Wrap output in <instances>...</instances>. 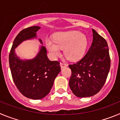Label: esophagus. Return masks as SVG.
<instances>
[{
  "instance_id": "obj_1",
  "label": "esophagus",
  "mask_w": 120,
  "mask_h": 120,
  "mask_svg": "<svg viewBox=\"0 0 120 120\" xmlns=\"http://www.w3.org/2000/svg\"><path fill=\"white\" fill-rule=\"evenodd\" d=\"M60 67H61V68H64V67L68 66V64H67L66 63H65L61 62L60 63Z\"/></svg>"
}]
</instances>
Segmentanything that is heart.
Masks as SVG:
<instances>
[{"label":"heart","mask_w":120,"mask_h":120,"mask_svg":"<svg viewBox=\"0 0 120 120\" xmlns=\"http://www.w3.org/2000/svg\"><path fill=\"white\" fill-rule=\"evenodd\" d=\"M45 42L53 57H57L61 54V49H64L66 57L73 61H78L83 57L88 45L86 35L74 30L56 33L54 41L48 38Z\"/></svg>","instance_id":"obj_1"}]
</instances>
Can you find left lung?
I'll return each instance as SVG.
<instances>
[{
  "mask_svg": "<svg viewBox=\"0 0 120 120\" xmlns=\"http://www.w3.org/2000/svg\"><path fill=\"white\" fill-rule=\"evenodd\" d=\"M93 42L88 52L76 63L69 64L72 71L69 87L78 98L91 97L104 86L111 66L107 42L92 29Z\"/></svg>",
  "mask_w": 120,
  "mask_h": 120,
  "instance_id": "obj_1",
  "label": "left lung"
}]
</instances>
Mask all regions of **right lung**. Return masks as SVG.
Here are the masks:
<instances>
[{
    "label": "right lung",
    "instance_id": "right-lung-1",
    "mask_svg": "<svg viewBox=\"0 0 120 120\" xmlns=\"http://www.w3.org/2000/svg\"><path fill=\"white\" fill-rule=\"evenodd\" d=\"M40 29L32 26L21 30L14 41L9 56V67L16 87L24 96L34 100L42 99L50 92L61 71L60 63L50 61L42 45L36 57L30 60H22L16 55L15 49L23 41L36 38V32ZM39 41L42 44L41 39Z\"/></svg>",
    "mask_w": 120,
    "mask_h": 120
}]
</instances>
